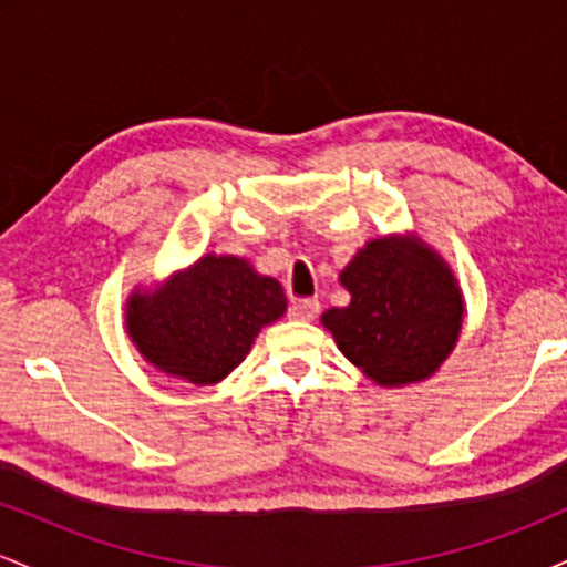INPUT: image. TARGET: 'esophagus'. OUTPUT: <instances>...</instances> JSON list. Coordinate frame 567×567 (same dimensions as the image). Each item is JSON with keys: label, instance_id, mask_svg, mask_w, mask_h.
<instances>
[{"label": "esophagus", "instance_id": "obj_1", "mask_svg": "<svg viewBox=\"0 0 567 567\" xmlns=\"http://www.w3.org/2000/svg\"><path fill=\"white\" fill-rule=\"evenodd\" d=\"M317 315H320V301L317 298H301V301L290 306V317L298 322H311Z\"/></svg>", "mask_w": 567, "mask_h": 567}]
</instances>
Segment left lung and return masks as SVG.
<instances>
[{"label": "left lung", "mask_w": 567, "mask_h": 567, "mask_svg": "<svg viewBox=\"0 0 567 567\" xmlns=\"http://www.w3.org/2000/svg\"><path fill=\"white\" fill-rule=\"evenodd\" d=\"M338 282L349 303L328 309L320 322L375 386L432 379L458 343L464 292L451 264L419 234L368 239Z\"/></svg>", "instance_id": "8db88e82"}]
</instances>
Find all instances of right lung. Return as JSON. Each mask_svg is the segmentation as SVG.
Instances as JSON below:
<instances>
[{"mask_svg":"<svg viewBox=\"0 0 567 567\" xmlns=\"http://www.w3.org/2000/svg\"><path fill=\"white\" fill-rule=\"evenodd\" d=\"M288 311L282 285L247 258L207 252L157 285H135L125 330L157 373L194 386L220 383L250 354L261 328Z\"/></svg>","mask_w":567,"mask_h":567,"instance_id":"obj_1","label":"right lung"}]
</instances>
